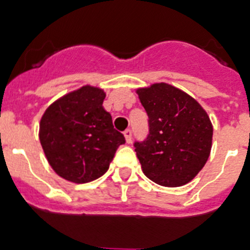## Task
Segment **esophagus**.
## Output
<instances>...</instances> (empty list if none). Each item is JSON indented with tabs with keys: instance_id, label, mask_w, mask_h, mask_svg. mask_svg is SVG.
<instances>
[{
	"instance_id": "esophagus-1",
	"label": "esophagus",
	"mask_w": 250,
	"mask_h": 250,
	"mask_svg": "<svg viewBox=\"0 0 250 250\" xmlns=\"http://www.w3.org/2000/svg\"><path fill=\"white\" fill-rule=\"evenodd\" d=\"M125 141H127V144H129V142L132 141V129H125Z\"/></svg>"
}]
</instances>
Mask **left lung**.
Returning a JSON list of instances; mask_svg holds the SVG:
<instances>
[{
  "label": "left lung",
  "instance_id": "1",
  "mask_svg": "<svg viewBox=\"0 0 250 250\" xmlns=\"http://www.w3.org/2000/svg\"><path fill=\"white\" fill-rule=\"evenodd\" d=\"M137 93L148 117V133L133 144L142 171L160 186H184L209 156L213 131L208 115L193 98L167 83Z\"/></svg>",
  "mask_w": 250,
  "mask_h": 250
}]
</instances>
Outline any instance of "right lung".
<instances>
[{"label":"right lung","instance_id":"obj_1","mask_svg":"<svg viewBox=\"0 0 250 250\" xmlns=\"http://www.w3.org/2000/svg\"><path fill=\"white\" fill-rule=\"evenodd\" d=\"M105 94L83 86L45 110L41 121L42 147L53 170L73 183H87L109 169L125 136L103 108Z\"/></svg>","mask_w":250,"mask_h":250}]
</instances>
